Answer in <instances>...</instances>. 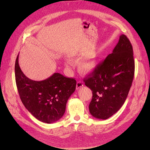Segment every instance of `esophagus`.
<instances>
[{
	"instance_id": "esophagus-1",
	"label": "esophagus",
	"mask_w": 150,
	"mask_h": 150,
	"mask_svg": "<svg viewBox=\"0 0 150 150\" xmlns=\"http://www.w3.org/2000/svg\"><path fill=\"white\" fill-rule=\"evenodd\" d=\"M83 86V83L81 81H78L76 83V90L79 89L80 88H81Z\"/></svg>"
}]
</instances>
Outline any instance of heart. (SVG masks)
Segmentation results:
<instances>
[{"mask_svg":"<svg viewBox=\"0 0 150 150\" xmlns=\"http://www.w3.org/2000/svg\"><path fill=\"white\" fill-rule=\"evenodd\" d=\"M82 57V55L76 53H74L69 56L70 59L74 61L81 59ZM97 62V56L94 54H88L85 56L81 61L79 65V70L80 72L83 74H88L92 72L96 67ZM65 65L68 67L71 65V62L69 60H66L65 62Z\"/></svg>","mask_w":150,"mask_h":150,"instance_id":"heart-1","label":"heart"}]
</instances>
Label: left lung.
<instances>
[{"mask_svg": "<svg viewBox=\"0 0 150 150\" xmlns=\"http://www.w3.org/2000/svg\"><path fill=\"white\" fill-rule=\"evenodd\" d=\"M133 54L130 41L122 34L112 53L84 79L93 93L89 110L95 118L108 119L124 104L134 76Z\"/></svg>", "mask_w": 150, "mask_h": 150, "instance_id": "obj_1", "label": "left lung"}]
</instances>
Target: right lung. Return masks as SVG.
Here are the masks:
<instances>
[{"label":"right lung","mask_w":150,"mask_h":150,"mask_svg":"<svg viewBox=\"0 0 150 150\" xmlns=\"http://www.w3.org/2000/svg\"><path fill=\"white\" fill-rule=\"evenodd\" d=\"M18 57L19 54L15 65V80L23 104L38 120L46 123L57 122L65 113L67 101L75 91L76 80L54 73L46 79L33 81L21 71Z\"/></svg>","instance_id":"obj_1"}]
</instances>
